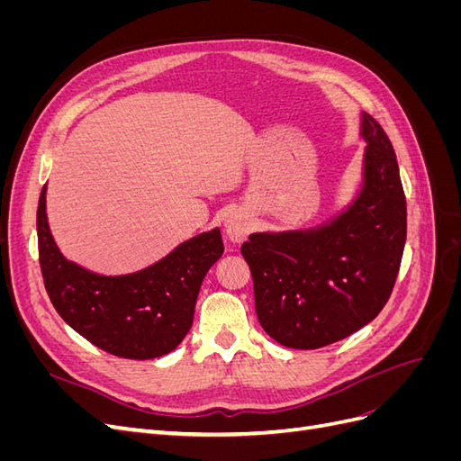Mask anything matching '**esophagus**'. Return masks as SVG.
<instances>
[{
    "label": "esophagus",
    "instance_id": "1",
    "mask_svg": "<svg viewBox=\"0 0 461 461\" xmlns=\"http://www.w3.org/2000/svg\"><path fill=\"white\" fill-rule=\"evenodd\" d=\"M248 232V222H246V217L240 215V213H230L229 219H227V234L229 239L239 242L242 240L244 236Z\"/></svg>",
    "mask_w": 461,
    "mask_h": 461
}]
</instances>
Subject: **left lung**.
I'll list each match as a JSON object with an SVG mask.
<instances>
[{"instance_id":"left-lung-1","label":"left lung","mask_w":461,"mask_h":461,"mask_svg":"<svg viewBox=\"0 0 461 461\" xmlns=\"http://www.w3.org/2000/svg\"><path fill=\"white\" fill-rule=\"evenodd\" d=\"M366 183L354 205L308 232L252 234L240 252L256 313L278 344L315 350L366 327L388 302L406 244V196L386 132L364 113Z\"/></svg>"}]
</instances>
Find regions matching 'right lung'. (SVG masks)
<instances>
[{"label":"right lung","mask_w":461,"mask_h":461,"mask_svg":"<svg viewBox=\"0 0 461 461\" xmlns=\"http://www.w3.org/2000/svg\"><path fill=\"white\" fill-rule=\"evenodd\" d=\"M38 256L48 296L68 327L104 352L127 359L169 354L192 327L198 292L222 256L219 229L194 236L151 267L102 276L67 261L46 217V186L36 212Z\"/></svg>","instance_id":"right-lung-1"}]
</instances>
